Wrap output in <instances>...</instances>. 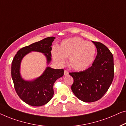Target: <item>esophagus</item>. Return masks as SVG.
<instances>
[{
	"instance_id": "obj_1",
	"label": "esophagus",
	"mask_w": 126,
	"mask_h": 126,
	"mask_svg": "<svg viewBox=\"0 0 126 126\" xmlns=\"http://www.w3.org/2000/svg\"><path fill=\"white\" fill-rule=\"evenodd\" d=\"M64 75L65 76L68 75V72L67 71V70H64Z\"/></svg>"
}]
</instances>
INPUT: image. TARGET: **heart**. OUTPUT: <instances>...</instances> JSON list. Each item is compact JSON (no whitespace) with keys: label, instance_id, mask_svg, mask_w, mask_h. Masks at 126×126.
<instances>
[{"label":"heart","instance_id":"heart-1","mask_svg":"<svg viewBox=\"0 0 126 126\" xmlns=\"http://www.w3.org/2000/svg\"><path fill=\"white\" fill-rule=\"evenodd\" d=\"M96 49L93 43L78 37L64 40L58 48L51 51L53 59L59 65L65 63L69 58V64L75 71H81L90 67L94 60Z\"/></svg>","mask_w":126,"mask_h":126}]
</instances>
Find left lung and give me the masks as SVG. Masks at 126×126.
<instances>
[{
    "label": "left lung",
    "instance_id": "left-lung-1",
    "mask_svg": "<svg viewBox=\"0 0 126 126\" xmlns=\"http://www.w3.org/2000/svg\"><path fill=\"white\" fill-rule=\"evenodd\" d=\"M97 49V55L93 64L87 70L70 72L73 78L71 90L74 95L84 102L100 99L110 87L114 79V58L103 44L93 42Z\"/></svg>",
    "mask_w": 126,
    "mask_h": 126
}]
</instances>
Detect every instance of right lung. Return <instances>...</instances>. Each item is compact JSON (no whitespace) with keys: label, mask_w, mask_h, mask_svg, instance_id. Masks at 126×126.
<instances>
[{"label":"right lung","mask_w":126,"mask_h":126,"mask_svg":"<svg viewBox=\"0 0 126 126\" xmlns=\"http://www.w3.org/2000/svg\"><path fill=\"white\" fill-rule=\"evenodd\" d=\"M55 38L48 37L35 42L17 51L11 65V77L17 94L22 100L32 106H42L47 104L54 95L53 86L55 81L64 75L63 69H54L47 67L40 77L32 80H26L20 74V64L23 58L32 51L43 53L47 64L51 61V45Z\"/></svg>","instance_id":"1"}]
</instances>
